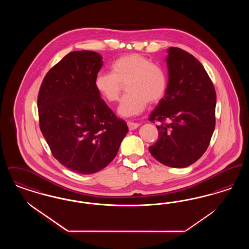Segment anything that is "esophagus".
Returning a JSON list of instances; mask_svg holds the SVG:
<instances>
[{
	"instance_id": "obj_1",
	"label": "esophagus",
	"mask_w": 249,
	"mask_h": 249,
	"mask_svg": "<svg viewBox=\"0 0 249 249\" xmlns=\"http://www.w3.org/2000/svg\"><path fill=\"white\" fill-rule=\"evenodd\" d=\"M127 124H128V127H129V130H135L139 127L138 123H134V122H131V121H128Z\"/></svg>"
}]
</instances>
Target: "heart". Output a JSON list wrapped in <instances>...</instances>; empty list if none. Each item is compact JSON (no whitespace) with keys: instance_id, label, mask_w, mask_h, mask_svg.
I'll return each instance as SVG.
<instances>
[{"instance_id":"obj_1","label":"heart","mask_w":249,"mask_h":249,"mask_svg":"<svg viewBox=\"0 0 249 249\" xmlns=\"http://www.w3.org/2000/svg\"><path fill=\"white\" fill-rule=\"evenodd\" d=\"M126 83L129 93L121 99L118 108L123 118L140 115L148 103H159L167 90L164 70L136 53L119 57L111 64V72H99L95 76L97 92L109 103L119 100L122 85Z\"/></svg>"}]
</instances>
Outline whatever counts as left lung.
<instances>
[{"mask_svg":"<svg viewBox=\"0 0 249 249\" xmlns=\"http://www.w3.org/2000/svg\"><path fill=\"white\" fill-rule=\"evenodd\" d=\"M168 84L164 98L150 114L159 120V139L148 147L160 163L185 168L206 151L215 125L216 95L201 62L187 51L169 48ZM167 120L169 123L163 124Z\"/></svg>","mask_w":249,"mask_h":249,"instance_id":"obj_1","label":"left lung"}]
</instances>
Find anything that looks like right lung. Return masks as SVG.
Masks as SVG:
<instances>
[{
    "instance_id": "1",
    "label": "right lung",
    "mask_w": 249,
    "mask_h": 249,
    "mask_svg": "<svg viewBox=\"0 0 249 249\" xmlns=\"http://www.w3.org/2000/svg\"><path fill=\"white\" fill-rule=\"evenodd\" d=\"M102 66L97 52H71L49 70L38 95L40 129L52 154L81 175L107 167L129 130L95 89Z\"/></svg>"
}]
</instances>
